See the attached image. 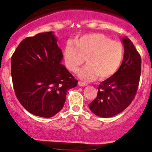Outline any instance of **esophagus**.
<instances>
[{
  "instance_id": "obj_1",
  "label": "esophagus",
  "mask_w": 152,
  "mask_h": 152,
  "mask_svg": "<svg viewBox=\"0 0 152 152\" xmlns=\"http://www.w3.org/2000/svg\"><path fill=\"white\" fill-rule=\"evenodd\" d=\"M78 85H79L80 86H86L87 83H84V82H82V81H78Z\"/></svg>"
}]
</instances>
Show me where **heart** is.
<instances>
[{"label":"heart","mask_w":152,"mask_h":152,"mask_svg":"<svg viewBox=\"0 0 152 152\" xmlns=\"http://www.w3.org/2000/svg\"><path fill=\"white\" fill-rule=\"evenodd\" d=\"M124 55L121 42L112 41L102 34L83 35L74 41H68L64 50L66 68L76 72L85 61L87 64L78 72V76L87 81L99 76L105 79L113 76L121 66Z\"/></svg>","instance_id":"1"}]
</instances>
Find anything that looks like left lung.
I'll use <instances>...</instances> for the list:
<instances>
[{
    "instance_id": "left-lung-1",
    "label": "left lung",
    "mask_w": 152,
    "mask_h": 152,
    "mask_svg": "<svg viewBox=\"0 0 152 152\" xmlns=\"http://www.w3.org/2000/svg\"><path fill=\"white\" fill-rule=\"evenodd\" d=\"M124 55L121 66L98 87L97 96L88 104L91 111L103 118L112 117L126 109L135 97L141 76L140 54L129 38L122 39Z\"/></svg>"
}]
</instances>
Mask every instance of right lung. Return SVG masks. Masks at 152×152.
Returning a JSON list of instances; mask_svg holds the SVG:
<instances>
[{
  "label": "right lung",
  "instance_id": "1",
  "mask_svg": "<svg viewBox=\"0 0 152 152\" xmlns=\"http://www.w3.org/2000/svg\"><path fill=\"white\" fill-rule=\"evenodd\" d=\"M62 50L51 31L23 39L10 60L13 88L28 112L44 118L64 107L68 90L78 81L61 64Z\"/></svg>",
  "mask_w": 152,
  "mask_h": 152
}]
</instances>
